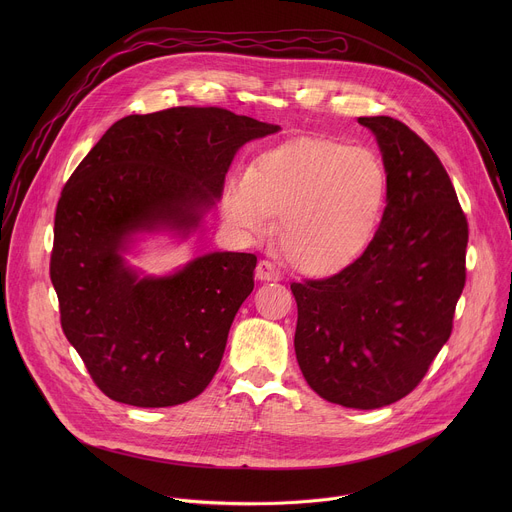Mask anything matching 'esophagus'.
I'll return each mask as SVG.
<instances>
[{
  "instance_id": "obj_1",
  "label": "esophagus",
  "mask_w": 512,
  "mask_h": 512,
  "mask_svg": "<svg viewBox=\"0 0 512 512\" xmlns=\"http://www.w3.org/2000/svg\"><path fill=\"white\" fill-rule=\"evenodd\" d=\"M255 275L259 277V279H279V271H277V267L271 263V261H259L257 263V269H255Z\"/></svg>"
}]
</instances>
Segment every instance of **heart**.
I'll list each match as a JSON object with an SVG mask.
<instances>
[{
	"label": "heart",
	"instance_id": "obj_1",
	"mask_svg": "<svg viewBox=\"0 0 512 512\" xmlns=\"http://www.w3.org/2000/svg\"><path fill=\"white\" fill-rule=\"evenodd\" d=\"M389 192L377 154L328 139H300L259 156L225 194L227 221L265 237L283 216V255L308 275H332L371 245Z\"/></svg>",
	"mask_w": 512,
	"mask_h": 512
}]
</instances>
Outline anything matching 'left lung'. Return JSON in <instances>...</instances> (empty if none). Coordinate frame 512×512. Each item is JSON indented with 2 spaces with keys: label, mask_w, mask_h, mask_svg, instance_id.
<instances>
[{
  "label": "left lung",
  "mask_w": 512,
  "mask_h": 512,
  "mask_svg": "<svg viewBox=\"0 0 512 512\" xmlns=\"http://www.w3.org/2000/svg\"><path fill=\"white\" fill-rule=\"evenodd\" d=\"M358 123L383 152V221L354 263L289 287L308 385L330 403L377 409L409 395L452 334L468 221L444 164L415 131L385 115Z\"/></svg>",
  "instance_id": "8db88e82"
}]
</instances>
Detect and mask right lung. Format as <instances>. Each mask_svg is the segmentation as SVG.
Returning <instances> with one entry per match:
<instances>
[{
    "label": "right lung",
    "mask_w": 512,
    "mask_h": 512,
    "mask_svg": "<svg viewBox=\"0 0 512 512\" xmlns=\"http://www.w3.org/2000/svg\"><path fill=\"white\" fill-rule=\"evenodd\" d=\"M279 127L223 107H172L115 121L62 188L50 279L60 326L113 401L172 407L198 397L253 291V253H210L170 277L137 279L127 235L198 227L241 145Z\"/></svg>",
    "instance_id": "1"
}]
</instances>
